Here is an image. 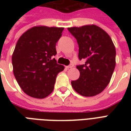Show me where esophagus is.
<instances>
[{"mask_svg":"<svg viewBox=\"0 0 131 131\" xmlns=\"http://www.w3.org/2000/svg\"><path fill=\"white\" fill-rule=\"evenodd\" d=\"M73 67V65L71 64V65L69 66H67V67H66V69H71V68H72Z\"/></svg>","mask_w":131,"mask_h":131,"instance_id":"1","label":"esophagus"}]
</instances>
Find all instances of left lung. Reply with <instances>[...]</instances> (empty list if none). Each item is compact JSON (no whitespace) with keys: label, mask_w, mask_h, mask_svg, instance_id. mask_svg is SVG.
<instances>
[{"label":"left lung","mask_w":131,"mask_h":131,"mask_svg":"<svg viewBox=\"0 0 131 131\" xmlns=\"http://www.w3.org/2000/svg\"><path fill=\"white\" fill-rule=\"evenodd\" d=\"M79 45V59L85 64L77 66L79 79L72 87L84 96H94L105 90L116 67V48L110 35L94 24L68 28Z\"/></svg>","instance_id":"left-lung-1"}]
</instances>
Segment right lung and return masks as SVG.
I'll list each match as a JSON object with an SVG mask.
<instances>
[{
    "label": "right lung",
    "instance_id": "1",
    "mask_svg": "<svg viewBox=\"0 0 131 131\" xmlns=\"http://www.w3.org/2000/svg\"><path fill=\"white\" fill-rule=\"evenodd\" d=\"M64 28L36 26L24 32L12 55L13 71L27 95L43 99L52 92L58 73L64 67L53 56Z\"/></svg>",
    "mask_w": 131,
    "mask_h": 131
}]
</instances>
